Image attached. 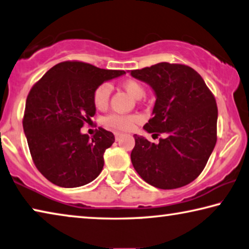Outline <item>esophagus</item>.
Segmentation results:
<instances>
[{"label": "esophagus", "instance_id": "obj_1", "mask_svg": "<svg viewBox=\"0 0 249 249\" xmlns=\"http://www.w3.org/2000/svg\"><path fill=\"white\" fill-rule=\"evenodd\" d=\"M122 136H124V135H121V133H119V132L114 133V138H116L117 141H119V140L121 139V138H122Z\"/></svg>", "mask_w": 249, "mask_h": 249}]
</instances>
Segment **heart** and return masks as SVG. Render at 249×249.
Returning a JSON list of instances; mask_svg holds the SVG:
<instances>
[{"mask_svg": "<svg viewBox=\"0 0 249 249\" xmlns=\"http://www.w3.org/2000/svg\"><path fill=\"white\" fill-rule=\"evenodd\" d=\"M121 86L135 99L142 98L144 93H146L144 87L135 79L124 80V81H122ZM110 94H111V87H110L108 83H101V85H99L95 88L92 95L95 108H106L109 103ZM138 121H139V117L133 116V114L124 116V114L116 113L109 114V116H107L105 118V120H103L107 127L114 130H119V131H130V130L133 129Z\"/></svg>", "mask_w": 249, "mask_h": 249, "instance_id": "1", "label": "heart"}]
</instances>
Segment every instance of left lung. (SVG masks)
Instances as JSON below:
<instances>
[{
  "mask_svg": "<svg viewBox=\"0 0 249 249\" xmlns=\"http://www.w3.org/2000/svg\"><path fill=\"white\" fill-rule=\"evenodd\" d=\"M130 73L157 95L154 117L143 125L160 138L154 143L135 135L131 162L149 185L180 188L201 174L217 141L216 99L201 75L186 64L161 62Z\"/></svg>",
  "mask_w": 249,
  "mask_h": 249,
  "instance_id": "1",
  "label": "left lung"
}]
</instances>
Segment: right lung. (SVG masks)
Instances as JSON below:
<instances>
[{
    "mask_svg": "<svg viewBox=\"0 0 249 249\" xmlns=\"http://www.w3.org/2000/svg\"><path fill=\"white\" fill-rule=\"evenodd\" d=\"M122 74L124 70L64 61L34 83L26 98L23 129L33 162L49 181L74 188L100 175L113 133L99 127L90 138L80 129L95 113V88Z\"/></svg>",
    "mask_w": 249,
    "mask_h": 249,
    "instance_id": "right-lung-1",
    "label": "right lung"
}]
</instances>
